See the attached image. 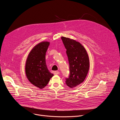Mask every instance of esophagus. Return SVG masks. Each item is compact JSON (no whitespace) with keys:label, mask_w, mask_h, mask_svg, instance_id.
<instances>
[{"label":"esophagus","mask_w":120,"mask_h":120,"mask_svg":"<svg viewBox=\"0 0 120 120\" xmlns=\"http://www.w3.org/2000/svg\"><path fill=\"white\" fill-rule=\"evenodd\" d=\"M54 75H59L60 74V72L59 71H55L54 73Z\"/></svg>","instance_id":"esophagus-1"}]
</instances>
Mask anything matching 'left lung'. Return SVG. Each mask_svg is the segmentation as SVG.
I'll return each mask as SVG.
<instances>
[{
	"label": "left lung",
	"instance_id": "1",
	"mask_svg": "<svg viewBox=\"0 0 120 120\" xmlns=\"http://www.w3.org/2000/svg\"><path fill=\"white\" fill-rule=\"evenodd\" d=\"M61 39L66 49L70 66L69 77L66 78L65 83L74 88L82 83L87 76L90 66L88 55L79 42L64 37Z\"/></svg>",
	"mask_w": 120,
	"mask_h": 120
}]
</instances>
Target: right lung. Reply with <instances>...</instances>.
<instances>
[{
  "label": "right lung",
  "instance_id": "obj_1",
  "mask_svg": "<svg viewBox=\"0 0 120 120\" xmlns=\"http://www.w3.org/2000/svg\"><path fill=\"white\" fill-rule=\"evenodd\" d=\"M49 45L50 42L44 41L35 45L29 53L26 63L27 78L40 89L44 88L54 76L47 69L45 62V54Z\"/></svg>",
  "mask_w": 120,
  "mask_h": 120
}]
</instances>
